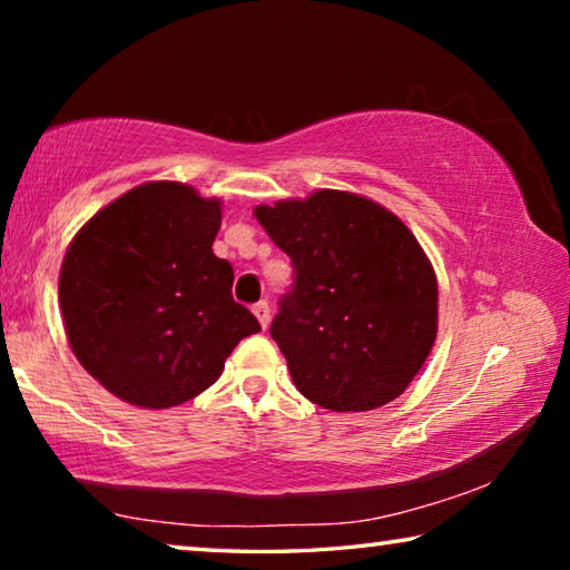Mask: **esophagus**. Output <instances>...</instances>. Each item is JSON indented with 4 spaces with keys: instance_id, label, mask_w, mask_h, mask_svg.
<instances>
[{
    "instance_id": "esophagus-1",
    "label": "esophagus",
    "mask_w": 570,
    "mask_h": 570,
    "mask_svg": "<svg viewBox=\"0 0 570 570\" xmlns=\"http://www.w3.org/2000/svg\"><path fill=\"white\" fill-rule=\"evenodd\" d=\"M250 312H254V316L258 320V324H262V330H266V326H268V320H272V308H268V302H258V304H254V308H250Z\"/></svg>"
}]
</instances>
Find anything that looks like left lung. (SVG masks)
I'll return each mask as SVG.
<instances>
[{
	"label": "left lung",
	"mask_w": 570,
	"mask_h": 570,
	"mask_svg": "<svg viewBox=\"0 0 570 570\" xmlns=\"http://www.w3.org/2000/svg\"><path fill=\"white\" fill-rule=\"evenodd\" d=\"M254 214L294 266L272 336L296 390L334 412L397 400L438 336V278L412 230L330 188Z\"/></svg>",
	"instance_id": "1"
}]
</instances>
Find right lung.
<instances>
[{
    "label": "right lung",
    "instance_id": "1",
    "mask_svg": "<svg viewBox=\"0 0 570 570\" xmlns=\"http://www.w3.org/2000/svg\"><path fill=\"white\" fill-rule=\"evenodd\" d=\"M220 200L153 180L98 210L67 248L60 308L72 352L105 390L148 410L196 397L256 316L214 254Z\"/></svg>",
    "mask_w": 570,
    "mask_h": 570
}]
</instances>
